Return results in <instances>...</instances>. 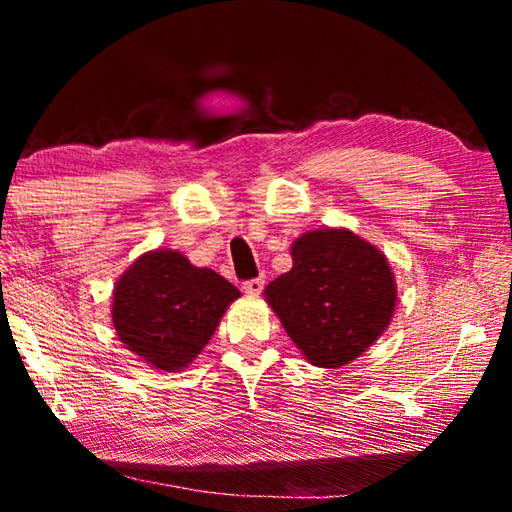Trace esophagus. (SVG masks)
Wrapping results in <instances>:
<instances>
[{
  "instance_id": "34e87169",
  "label": "esophagus",
  "mask_w": 512,
  "mask_h": 512,
  "mask_svg": "<svg viewBox=\"0 0 512 512\" xmlns=\"http://www.w3.org/2000/svg\"><path fill=\"white\" fill-rule=\"evenodd\" d=\"M241 289H244L248 296H259L264 289V277H253V280H246L241 284Z\"/></svg>"
}]
</instances>
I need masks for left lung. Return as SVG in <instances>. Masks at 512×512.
<instances>
[{
	"label": "left lung",
	"instance_id": "obj_1",
	"mask_svg": "<svg viewBox=\"0 0 512 512\" xmlns=\"http://www.w3.org/2000/svg\"><path fill=\"white\" fill-rule=\"evenodd\" d=\"M293 268L266 300L314 366H343L391 323L395 282L386 257L350 230H316L291 248Z\"/></svg>",
	"mask_w": 512,
	"mask_h": 512
}]
</instances>
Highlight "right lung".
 Returning <instances> with one entry per match:
<instances>
[{
    "label": "right lung",
    "mask_w": 512,
    "mask_h": 512,
    "mask_svg": "<svg viewBox=\"0 0 512 512\" xmlns=\"http://www.w3.org/2000/svg\"><path fill=\"white\" fill-rule=\"evenodd\" d=\"M239 289L173 250L142 255L119 277L112 323L128 350L160 370H180L210 341Z\"/></svg>",
    "instance_id": "obj_1"
}]
</instances>
